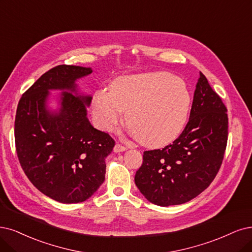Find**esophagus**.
I'll use <instances>...</instances> for the list:
<instances>
[{
    "instance_id": "esophagus-1",
    "label": "esophagus",
    "mask_w": 252,
    "mask_h": 252,
    "mask_svg": "<svg viewBox=\"0 0 252 252\" xmlns=\"http://www.w3.org/2000/svg\"><path fill=\"white\" fill-rule=\"evenodd\" d=\"M125 151H126V147L124 146V145L117 143L114 146V153H121V152H125Z\"/></svg>"
}]
</instances>
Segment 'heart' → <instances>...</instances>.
<instances>
[{
    "label": "heart",
    "mask_w": 252,
    "mask_h": 252,
    "mask_svg": "<svg viewBox=\"0 0 252 252\" xmlns=\"http://www.w3.org/2000/svg\"><path fill=\"white\" fill-rule=\"evenodd\" d=\"M192 105L188 84L163 71L116 78L110 91L94 93L91 111L96 126L112 132L124 119L142 144L163 147L172 143L187 125Z\"/></svg>",
    "instance_id": "heart-1"
}]
</instances>
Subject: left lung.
I'll use <instances>...</instances> for the list:
<instances>
[{
    "label": "left lung",
    "instance_id": "left-lung-1",
    "mask_svg": "<svg viewBox=\"0 0 252 252\" xmlns=\"http://www.w3.org/2000/svg\"><path fill=\"white\" fill-rule=\"evenodd\" d=\"M227 109L199 72L187 126L172 144L143 153L135 184L154 204L169 207L196 197L215 179L227 143Z\"/></svg>",
    "mask_w": 252,
    "mask_h": 252
}]
</instances>
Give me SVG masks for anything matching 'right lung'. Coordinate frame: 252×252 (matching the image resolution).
I'll return each mask as SVG.
<instances>
[{
    "label": "right lung",
    "mask_w": 252,
    "mask_h": 252,
    "mask_svg": "<svg viewBox=\"0 0 252 252\" xmlns=\"http://www.w3.org/2000/svg\"><path fill=\"white\" fill-rule=\"evenodd\" d=\"M91 72V67L58 65L24 93L16 110L14 136L22 168L41 193L62 203L85 201L96 192L115 145L87 117L92 96L80 91L77 81ZM51 91L62 92L52 96Z\"/></svg>",
    "instance_id": "1"
}]
</instances>
